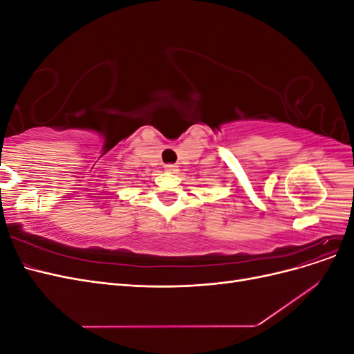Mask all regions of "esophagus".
I'll use <instances>...</instances> for the list:
<instances>
[{"label": "esophagus", "instance_id": "1", "mask_svg": "<svg viewBox=\"0 0 354 354\" xmlns=\"http://www.w3.org/2000/svg\"><path fill=\"white\" fill-rule=\"evenodd\" d=\"M165 171H168V173L176 174L177 171H178V165H176V164H167L165 165Z\"/></svg>", "mask_w": 354, "mask_h": 354}]
</instances>
